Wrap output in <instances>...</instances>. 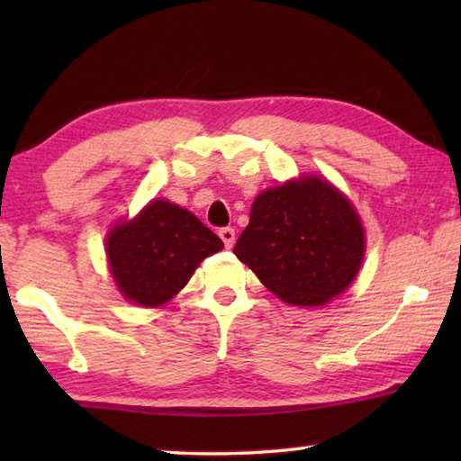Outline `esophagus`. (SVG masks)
Returning <instances> with one entry per match:
<instances>
[{"label":"esophagus","mask_w":461,"mask_h":461,"mask_svg":"<svg viewBox=\"0 0 461 461\" xmlns=\"http://www.w3.org/2000/svg\"><path fill=\"white\" fill-rule=\"evenodd\" d=\"M220 238L223 240L225 248H233V244H236V231H233L231 228H221Z\"/></svg>","instance_id":"esophagus-1"}]
</instances>
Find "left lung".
<instances>
[{
  "mask_svg": "<svg viewBox=\"0 0 461 461\" xmlns=\"http://www.w3.org/2000/svg\"><path fill=\"white\" fill-rule=\"evenodd\" d=\"M364 252L354 205L313 175L260 193L233 248L270 293L296 307H321L346 291Z\"/></svg>",
  "mask_w": 461,
  "mask_h": 461,
  "instance_id": "obj_1",
  "label": "left lung"
}]
</instances>
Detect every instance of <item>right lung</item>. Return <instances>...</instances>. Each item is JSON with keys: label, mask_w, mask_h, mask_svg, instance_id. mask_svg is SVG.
I'll list each match as a JSON object with an SVG mask.
<instances>
[{"label": "right lung", "mask_w": 461, "mask_h": 461, "mask_svg": "<svg viewBox=\"0 0 461 461\" xmlns=\"http://www.w3.org/2000/svg\"><path fill=\"white\" fill-rule=\"evenodd\" d=\"M223 241L186 209L152 199L105 238L109 270L120 293L142 307H160L189 283L194 268Z\"/></svg>", "instance_id": "obj_1"}]
</instances>
